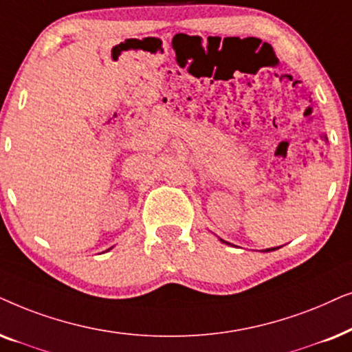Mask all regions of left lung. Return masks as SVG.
<instances>
[{
    "label": "left lung",
    "mask_w": 352,
    "mask_h": 352,
    "mask_svg": "<svg viewBox=\"0 0 352 352\" xmlns=\"http://www.w3.org/2000/svg\"><path fill=\"white\" fill-rule=\"evenodd\" d=\"M220 241H222V243H227V245H230V243H228V241H223V240H220ZM275 250V248H270V250H265L267 252H269V251H274Z\"/></svg>",
    "instance_id": "8db88e82"
}]
</instances>
